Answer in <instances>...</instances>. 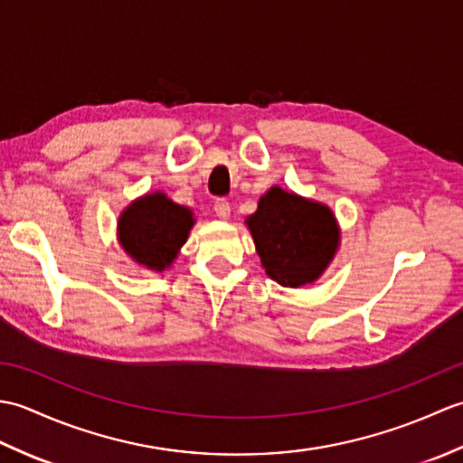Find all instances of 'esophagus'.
Listing matches in <instances>:
<instances>
[{"instance_id": "1", "label": "esophagus", "mask_w": 463, "mask_h": 463, "mask_svg": "<svg viewBox=\"0 0 463 463\" xmlns=\"http://www.w3.org/2000/svg\"><path fill=\"white\" fill-rule=\"evenodd\" d=\"M214 213H216V216H219V219L226 221L231 216V203L224 201V199H216Z\"/></svg>"}]
</instances>
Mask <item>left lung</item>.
Listing matches in <instances>:
<instances>
[{"label":"left lung","instance_id":"obj_1","mask_svg":"<svg viewBox=\"0 0 463 463\" xmlns=\"http://www.w3.org/2000/svg\"><path fill=\"white\" fill-rule=\"evenodd\" d=\"M262 269L280 287L317 282L340 247V226L328 204L270 186L247 216Z\"/></svg>","mask_w":463,"mask_h":463}]
</instances>
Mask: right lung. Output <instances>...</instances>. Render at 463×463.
<instances>
[{
    "label": "right lung",
    "instance_id": "1",
    "mask_svg": "<svg viewBox=\"0 0 463 463\" xmlns=\"http://www.w3.org/2000/svg\"><path fill=\"white\" fill-rule=\"evenodd\" d=\"M194 216L163 191L146 193L127 204L117 221V241L127 257L143 269L163 272L179 257Z\"/></svg>",
    "mask_w": 463,
    "mask_h": 463
}]
</instances>
